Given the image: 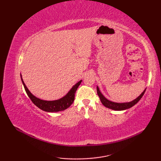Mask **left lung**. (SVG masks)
I'll return each mask as SVG.
<instances>
[{
	"label": "left lung",
	"mask_w": 161,
	"mask_h": 161,
	"mask_svg": "<svg viewBox=\"0 0 161 161\" xmlns=\"http://www.w3.org/2000/svg\"><path fill=\"white\" fill-rule=\"evenodd\" d=\"M146 91V88L144 90V91L139 95V96L136 98L135 100H133L131 102H122V103H118V102H114L108 100V99L106 98L102 93L100 91V88L97 86V93L100 99V101L103 104L104 107H106L107 108H111L112 110H115V111H123V110H126V109H128L129 108L132 107L133 106H134L136 104H137L138 102L140 101V100L142 98V97L144 95L145 92Z\"/></svg>",
	"instance_id": "8db88e82"
}]
</instances>
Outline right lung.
Listing matches in <instances>:
<instances>
[{"label": "right lung", "instance_id": "add662e5", "mask_svg": "<svg viewBox=\"0 0 161 161\" xmlns=\"http://www.w3.org/2000/svg\"><path fill=\"white\" fill-rule=\"evenodd\" d=\"M20 77H21V81L23 84V86L25 88V90L26 91L27 94H28V97L30 98V100L35 104L37 107H39L42 110L46 111V112H58L64 111L65 109L68 108L73 103L75 100V94L76 92L77 88L80 86V84L81 83V81H78L77 84H75L74 86L71 88V89L68 92V93L61 97L59 100H41V99L36 97L35 95L31 93L28 88L25 86V83L22 79L21 74H20Z\"/></svg>", "mask_w": 161, "mask_h": 161}]
</instances>
